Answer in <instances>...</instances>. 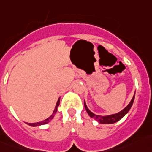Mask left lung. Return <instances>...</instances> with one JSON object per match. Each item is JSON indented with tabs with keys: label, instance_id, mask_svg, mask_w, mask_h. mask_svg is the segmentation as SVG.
I'll return each instance as SVG.
<instances>
[{
	"label": "left lung",
	"instance_id": "obj_1",
	"mask_svg": "<svg viewBox=\"0 0 152 152\" xmlns=\"http://www.w3.org/2000/svg\"><path fill=\"white\" fill-rule=\"evenodd\" d=\"M134 100V96H133L132 99H131V101L129 102V104L127 105L124 109H122L121 111L119 112V113H117L112 114V115H108V116H99V115H96L95 113H91V112L89 110V108H87V104H86V103H85V100H84V106H85V108H86L87 113H88V115H89L90 117H91V118H93V119H95L96 121H97L99 123H101V124H113V123H115L117 122V121H120L121 119V118L129 111V109L132 107Z\"/></svg>",
	"mask_w": 152,
	"mask_h": 152
}]
</instances>
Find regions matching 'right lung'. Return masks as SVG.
I'll list each match as a JSON object with an SVG mask.
<instances>
[{
    "label": "right lung",
    "instance_id": "add662e5",
    "mask_svg": "<svg viewBox=\"0 0 152 152\" xmlns=\"http://www.w3.org/2000/svg\"><path fill=\"white\" fill-rule=\"evenodd\" d=\"M59 104H60V98L58 99L57 102H56V107H55V109H54L53 114H52L48 118H47V119H45L44 121H39V122H37V123H27V125H29V126H41V125H44V124H47V123H48L51 120H52V119H53V117H54V116H55V113H56V111H57V108H58Z\"/></svg>",
    "mask_w": 152,
    "mask_h": 152
}]
</instances>
